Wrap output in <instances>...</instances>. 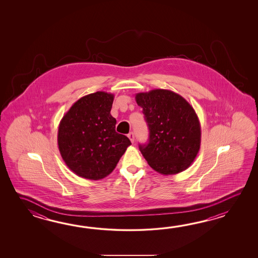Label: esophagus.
<instances>
[{
  "mask_svg": "<svg viewBox=\"0 0 258 258\" xmlns=\"http://www.w3.org/2000/svg\"><path fill=\"white\" fill-rule=\"evenodd\" d=\"M128 138L130 139V141H131L132 143L135 142V134H134V133L128 134Z\"/></svg>",
  "mask_w": 258,
  "mask_h": 258,
  "instance_id": "esophagus-1",
  "label": "esophagus"
}]
</instances>
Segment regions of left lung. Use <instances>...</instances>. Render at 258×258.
I'll return each mask as SVG.
<instances>
[{
	"instance_id": "8db88e82",
	"label": "left lung",
	"mask_w": 258,
	"mask_h": 258,
	"mask_svg": "<svg viewBox=\"0 0 258 258\" xmlns=\"http://www.w3.org/2000/svg\"><path fill=\"white\" fill-rule=\"evenodd\" d=\"M149 129L147 145L139 149L148 165L163 175L189 168L201 144V126L192 106L181 95L153 89L136 95Z\"/></svg>"
}]
</instances>
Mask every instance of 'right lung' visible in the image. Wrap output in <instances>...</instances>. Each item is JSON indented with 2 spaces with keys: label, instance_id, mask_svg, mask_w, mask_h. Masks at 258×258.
<instances>
[{
  "label": "right lung",
  "instance_id": "right-lung-1",
  "mask_svg": "<svg viewBox=\"0 0 258 258\" xmlns=\"http://www.w3.org/2000/svg\"><path fill=\"white\" fill-rule=\"evenodd\" d=\"M114 95L104 91L78 99L60 120L58 148L67 167L77 176L100 180L115 169L131 145L115 131L110 114Z\"/></svg>",
  "mask_w": 258,
  "mask_h": 258
}]
</instances>
